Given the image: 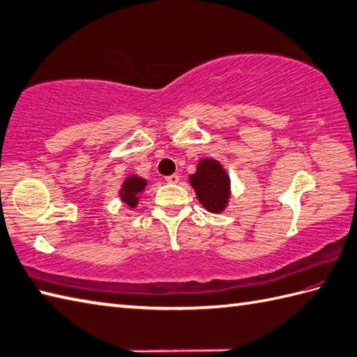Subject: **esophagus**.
<instances>
[{
	"label": "esophagus",
	"mask_w": 357,
	"mask_h": 357,
	"mask_svg": "<svg viewBox=\"0 0 357 357\" xmlns=\"http://www.w3.org/2000/svg\"><path fill=\"white\" fill-rule=\"evenodd\" d=\"M180 180V177H178V174H171V176H166L165 177V181L166 183H177V181Z\"/></svg>",
	"instance_id": "esophagus-1"
}]
</instances>
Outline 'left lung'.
Returning a JSON list of instances; mask_svg holds the SVG:
<instances>
[{
	"instance_id": "left-lung-1",
	"label": "left lung",
	"mask_w": 357,
	"mask_h": 357,
	"mask_svg": "<svg viewBox=\"0 0 357 357\" xmlns=\"http://www.w3.org/2000/svg\"><path fill=\"white\" fill-rule=\"evenodd\" d=\"M189 180L195 189L197 199L203 204L204 209L218 213L226 208L231 180L217 160L204 158L197 166V172L189 177Z\"/></svg>"
}]
</instances>
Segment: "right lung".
Listing matches in <instances>:
<instances>
[{"label":"right lung","instance_id":"1","mask_svg":"<svg viewBox=\"0 0 357 357\" xmlns=\"http://www.w3.org/2000/svg\"><path fill=\"white\" fill-rule=\"evenodd\" d=\"M146 186V181L140 177H130L125 180V183L122 186L121 191V199L130 206V208H136L137 204V195L140 192H144V189Z\"/></svg>","mask_w":357,"mask_h":357}]
</instances>
